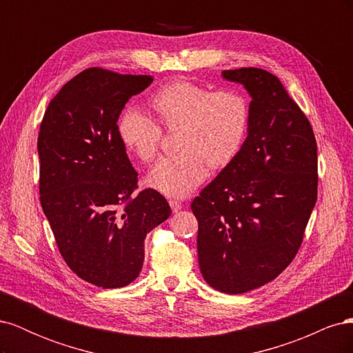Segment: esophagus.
<instances>
[{
  "mask_svg": "<svg viewBox=\"0 0 353 353\" xmlns=\"http://www.w3.org/2000/svg\"><path fill=\"white\" fill-rule=\"evenodd\" d=\"M169 205H170V209H172L174 213H176V212L183 209V205H181V203L176 201V200H169Z\"/></svg>",
  "mask_w": 353,
  "mask_h": 353,
  "instance_id": "34e87169",
  "label": "esophagus"
}]
</instances>
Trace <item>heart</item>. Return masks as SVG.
Returning a JSON list of instances; mask_svg holds the SVG:
<instances>
[{
	"label": "heart",
	"mask_w": 353,
	"mask_h": 353,
	"mask_svg": "<svg viewBox=\"0 0 353 353\" xmlns=\"http://www.w3.org/2000/svg\"><path fill=\"white\" fill-rule=\"evenodd\" d=\"M150 116L125 110L117 119V137L141 162L156 156L159 125L178 130L175 156L159 159L145 184L160 194L184 199L206 179L209 166L223 169L241 152L249 130L250 109L244 95L232 90L213 91L203 85L178 81L165 85L148 100Z\"/></svg>",
	"instance_id": "heart-1"
}]
</instances>
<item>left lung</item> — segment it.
<instances>
[{
  "instance_id": "1",
  "label": "left lung",
  "mask_w": 353,
  "mask_h": 353,
  "mask_svg": "<svg viewBox=\"0 0 353 353\" xmlns=\"http://www.w3.org/2000/svg\"><path fill=\"white\" fill-rule=\"evenodd\" d=\"M250 95L248 137L234 162L191 203L205 281L240 294L276 279L296 256L316 201V141L280 79L263 69L223 70Z\"/></svg>"
}]
</instances>
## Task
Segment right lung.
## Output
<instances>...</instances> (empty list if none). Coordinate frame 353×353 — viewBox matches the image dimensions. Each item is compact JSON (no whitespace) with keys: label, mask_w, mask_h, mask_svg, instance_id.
<instances>
[{"label":"right lung","mask_w":353,"mask_h":353,"mask_svg":"<svg viewBox=\"0 0 353 353\" xmlns=\"http://www.w3.org/2000/svg\"><path fill=\"white\" fill-rule=\"evenodd\" d=\"M150 74L91 68L52 99L38 135L41 205L59 250L79 279L101 288L131 284L144 240L170 215L156 190L137 188V170L117 137V119Z\"/></svg>","instance_id":"1"}]
</instances>
